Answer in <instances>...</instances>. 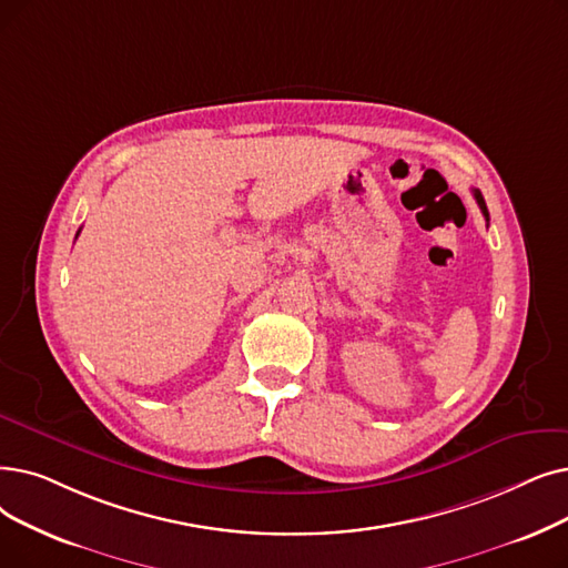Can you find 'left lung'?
Masks as SVG:
<instances>
[{"label": "left lung", "instance_id": "8db88e82", "mask_svg": "<svg viewBox=\"0 0 568 568\" xmlns=\"http://www.w3.org/2000/svg\"><path fill=\"white\" fill-rule=\"evenodd\" d=\"M474 196H476V202H478V206H480V211H483L485 220H487V223H489V213H487V206H485V200H483V194H480V190H476V187H474Z\"/></svg>", "mask_w": 568, "mask_h": 568}]
</instances>
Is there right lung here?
Listing matches in <instances>:
<instances>
[{
  "label": "right lung",
  "instance_id": "add662e5",
  "mask_svg": "<svg viewBox=\"0 0 568 568\" xmlns=\"http://www.w3.org/2000/svg\"><path fill=\"white\" fill-rule=\"evenodd\" d=\"M77 236H79V234H77Z\"/></svg>",
  "mask_w": 568,
  "mask_h": 568
}]
</instances>
